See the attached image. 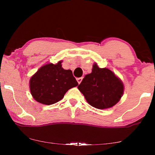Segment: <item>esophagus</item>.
<instances>
[{
	"instance_id": "34e87169",
	"label": "esophagus",
	"mask_w": 155,
	"mask_h": 155,
	"mask_svg": "<svg viewBox=\"0 0 155 155\" xmlns=\"http://www.w3.org/2000/svg\"><path fill=\"white\" fill-rule=\"evenodd\" d=\"M77 82H78V84H80V83H81V81H82V80H83V78H82V77H81V78H77Z\"/></svg>"
}]
</instances>
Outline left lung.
<instances>
[{"mask_svg": "<svg viewBox=\"0 0 155 155\" xmlns=\"http://www.w3.org/2000/svg\"><path fill=\"white\" fill-rule=\"evenodd\" d=\"M78 89L91 106L105 109L118 103L123 96L124 86L111 70L99 68L94 63L91 72L85 76Z\"/></svg>", "mask_w": 155, "mask_h": 155, "instance_id": "8db88e82", "label": "left lung"}]
</instances>
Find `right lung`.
I'll return each instance as SVG.
<instances>
[{"instance_id": "add662e5", "label": "right lung", "mask_w": 155, "mask_h": 155, "mask_svg": "<svg viewBox=\"0 0 155 155\" xmlns=\"http://www.w3.org/2000/svg\"><path fill=\"white\" fill-rule=\"evenodd\" d=\"M61 63L44 65L31 77L30 91L37 102L46 105L56 103L70 89L78 85L72 70H64Z\"/></svg>"}]
</instances>
